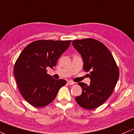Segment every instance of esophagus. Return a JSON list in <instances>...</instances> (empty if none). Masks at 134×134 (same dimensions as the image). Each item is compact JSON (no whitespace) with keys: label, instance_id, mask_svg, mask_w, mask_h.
Listing matches in <instances>:
<instances>
[{"label":"esophagus","instance_id":"esophagus-1","mask_svg":"<svg viewBox=\"0 0 134 134\" xmlns=\"http://www.w3.org/2000/svg\"><path fill=\"white\" fill-rule=\"evenodd\" d=\"M68 84L69 85H75V82L73 81H68Z\"/></svg>","mask_w":134,"mask_h":134}]
</instances>
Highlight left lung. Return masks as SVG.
Segmentation results:
<instances>
[{
	"label": "left lung",
	"instance_id": "left-lung-1",
	"mask_svg": "<svg viewBox=\"0 0 134 134\" xmlns=\"http://www.w3.org/2000/svg\"><path fill=\"white\" fill-rule=\"evenodd\" d=\"M75 48L81 55L83 69L90 72V85L79 82L82 94L75 97L82 108L92 110L111 96L119 77V70L113 56L102 43L93 38L73 40Z\"/></svg>",
	"mask_w": 134,
	"mask_h": 134
}]
</instances>
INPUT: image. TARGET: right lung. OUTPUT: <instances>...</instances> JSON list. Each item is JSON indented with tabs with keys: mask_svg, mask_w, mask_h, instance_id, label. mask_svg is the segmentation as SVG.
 Here are the masks:
<instances>
[{
	"mask_svg": "<svg viewBox=\"0 0 134 134\" xmlns=\"http://www.w3.org/2000/svg\"><path fill=\"white\" fill-rule=\"evenodd\" d=\"M71 40H40L28 44L14 64V76L23 97L35 107L48 105L66 81L57 80L47 74L60 56L70 47Z\"/></svg>",
	"mask_w": 134,
	"mask_h": 134,
	"instance_id": "right-lung-1",
	"label": "right lung"
}]
</instances>
